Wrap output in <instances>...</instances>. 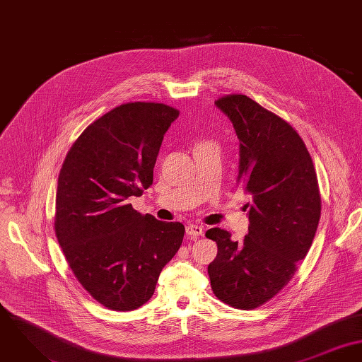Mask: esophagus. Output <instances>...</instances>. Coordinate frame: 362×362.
Instances as JSON below:
<instances>
[{"label": "esophagus", "instance_id": "1", "mask_svg": "<svg viewBox=\"0 0 362 362\" xmlns=\"http://www.w3.org/2000/svg\"><path fill=\"white\" fill-rule=\"evenodd\" d=\"M186 235L192 239V240H197L200 236L204 235V229L197 225H190L186 228Z\"/></svg>", "mask_w": 362, "mask_h": 362}]
</instances>
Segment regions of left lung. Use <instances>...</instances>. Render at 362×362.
<instances>
[{"label": "left lung", "instance_id": "8db88e82", "mask_svg": "<svg viewBox=\"0 0 362 362\" xmlns=\"http://www.w3.org/2000/svg\"><path fill=\"white\" fill-rule=\"evenodd\" d=\"M240 141L238 183L251 196L248 235L230 240L221 228L208 265L214 294L238 310H254L275 297L304 259L321 218V192L313 158L296 129L244 94L215 101Z\"/></svg>", "mask_w": 362, "mask_h": 362}]
</instances>
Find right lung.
I'll return each mask as SVG.
<instances>
[{
	"label": "right lung",
	"instance_id": "right-lung-1",
	"mask_svg": "<svg viewBox=\"0 0 362 362\" xmlns=\"http://www.w3.org/2000/svg\"><path fill=\"white\" fill-rule=\"evenodd\" d=\"M179 111L127 103L88 124L62 163L54 228L88 294L112 311H133L154 294L185 226L137 212L129 199L153 185L163 134Z\"/></svg>",
	"mask_w": 362,
	"mask_h": 362
}]
</instances>
